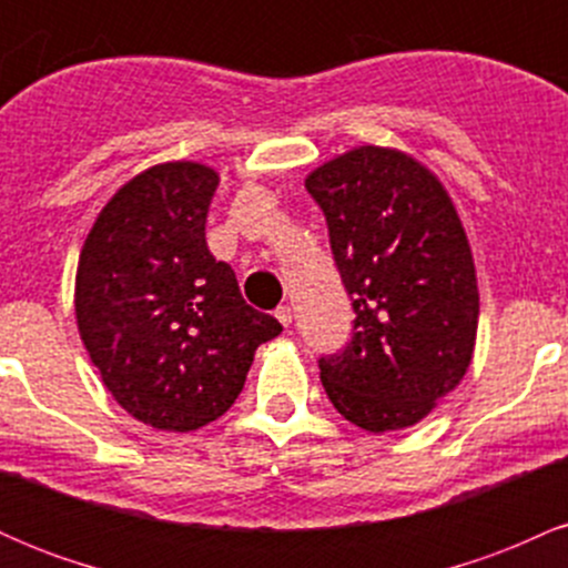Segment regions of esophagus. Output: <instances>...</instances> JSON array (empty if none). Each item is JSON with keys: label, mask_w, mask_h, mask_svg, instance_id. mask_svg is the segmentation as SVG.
Here are the masks:
<instances>
[{"label": "esophagus", "mask_w": 568, "mask_h": 568, "mask_svg": "<svg viewBox=\"0 0 568 568\" xmlns=\"http://www.w3.org/2000/svg\"><path fill=\"white\" fill-rule=\"evenodd\" d=\"M275 317H277L280 323L285 325V328H288V325L293 323V310H291L288 304H285V306H277V310H275Z\"/></svg>", "instance_id": "1"}]
</instances>
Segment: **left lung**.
Returning a JSON list of instances; mask_svg holds the SVG:
<instances>
[{
  "mask_svg": "<svg viewBox=\"0 0 568 568\" xmlns=\"http://www.w3.org/2000/svg\"><path fill=\"white\" fill-rule=\"evenodd\" d=\"M323 211L355 321L317 357L334 408L368 433L425 419L462 382L478 331L465 230L433 173L393 149L361 146L306 179Z\"/></svg>",
  "mask_w": 568,
  "mask_h": 568,
  "instance_id": "left-lung-1",
  "label": "left lung"
}]
</instances>
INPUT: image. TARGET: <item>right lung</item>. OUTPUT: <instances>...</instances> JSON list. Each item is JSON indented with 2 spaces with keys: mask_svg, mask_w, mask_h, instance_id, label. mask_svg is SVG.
Returning <instances> with one entry per match:
<instances>
[{
  "mask_svg": "<svg viewBox=\"0 0 568 568\" xmlns=\"http://www.w3.org/2000/svg\"><path fill=\"white\" fill-rule=\"evenodd\" d=\"M216 186L197 162L135 175L101 211L77 270V323L103 384L143 425L173 433L226 414L253 352L283 331L207 251Z\"/></svg>",
  "mask_w": 568,
  "mask_h": 568,
  "instance_id": "obj_1",
  "label": "right lung"
}]
</instances>
